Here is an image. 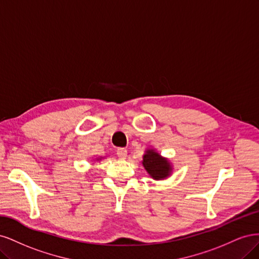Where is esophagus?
<instances>
[{
    "instance_id": "34e87169",
    "label": "esophagus",
    "mask_w": 259,
    "mask_h": 259,
    "mask_svg": "<svg viewBox=\"0 0 259 259\" xmlns=\"http://www.w3.org/2000/svg\"><path fill=\"white\" fill-rule=\"evenodd\" d=\"M116 154H117V156H119V158H120V159H122V160L126 159V156H127V151H126V149H124V148L117 149Z\"/></svg>"
}]
</instances>
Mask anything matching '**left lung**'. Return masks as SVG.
<instances>
[{
  "label": "left lung",
  "instance_id": "obj_1",
  "mask_svg": "<svg viewBox=\"0 0 259 259\" xmlns=\"http://www.w3.org/2000/svg\"><path fill=\"white\" fill-rule=\"evenodd\" d=\"M148 175L154 180H163L168 178L173 173V164L167 158L162 156L155 149H147L142 161Z\"/></svg>",
  "mask_w": 259,
  "mask_h": 259
}]
</instances>
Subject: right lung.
Masks as SVG:
<instances>
[{
  "label": "right lung",
  "instance_id": "add662e5",
  "mask_svg": "<svg viewBox=\"0 0 259 259\" xmlns=\"http://www.w3.org/2000/svg\"><path fill=\"white\" fill-rule=\"evenodd\" d=\"M101 159H104V158H103V156H99V158H96V159H95V160H94V161H100Z\"/></svg>",
  "mask_w": 259,
  "mask_h": 259
}]
</instances>
